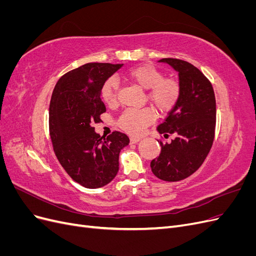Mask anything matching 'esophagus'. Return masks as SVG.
Returning a JSON list of instances; mask_svg holds the SVG:
<instances>
[{"instance_id": "obj_1", "label": "esophagus", "mask_w": 256, "mask_h": 256, "mask_svg": "<svg viewBox=\"0 0 256 256\" xmlns=\"http://www.w3.org/2000/svg\"><path fill=\"white\" fill-rule=\"evenodd\" d=\"M140 141H141L140 138H136V136H131L130 138V143H132V144H136V143L140 142Z\"/></svg>"}]
</instances>
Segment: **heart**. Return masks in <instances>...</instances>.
<instances>
[{"mask_svg":"<svg viewBox=\"0 0 256 256\" xmlns=\"http://www.w3.org/2000/svg\"><path fill=\"white\" fill-rule=\"evenodd\" d=\"M126 76L144 90H148L147 99L159 113H168L177 104L180 97V85L174 79H164L158 68L152 65H138L128 69ZM120 85L115 78L108 79L100 90V96L108 106L118 100ZM154 120V113L148 108L127 109L118 118V126L131 134H140Z\"/></svg>","mask_w":256,"mask_h":256,"instance_id":"b5f03b06","label":"heart"}]
</instances>
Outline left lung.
I'll return each instance as SVG.
<instances>
[{
  "instance_id": "left-lung-1",
  "label": "left lung",
  "mask_w": 256,
  "mask_h": 256,
  "mask_svg": "<svg viewBox=\"0 0 256 256\" xmlns=\"http://www.w3.org/2000/svg\"><path fill=\"white\" fill-rule=\"evenodd\" d=\"M178 72L180 97L157 127L171 142H159L161 152L152 160V171L166 182H178L194 173L210 150L216 128V98L212 83L202 72L188 62L161 58Z\"/></svg>"
}]
</instances>
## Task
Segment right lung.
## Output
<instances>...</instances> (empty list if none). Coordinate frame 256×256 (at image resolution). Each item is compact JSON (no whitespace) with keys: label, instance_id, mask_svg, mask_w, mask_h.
<instances>
[{"label":"right lung","instance_id":"obj_1","mask_svg":"<svg viewBox=\"0 0 256 256\" xmlns=\"http://www.w3.org/2000/svg\"><path fill=\"white\" fill-rule=\"evenodd\" d=\"M124 64L88 63L65 74L53 90L49 130L54 152L74 182L88 189L104 187L118 172L120 150L129 138L114 131L106 138L95 132L106 106L104 83Z\"/></svg>","mask_w":256,"mask_h":256}]
</instances>
